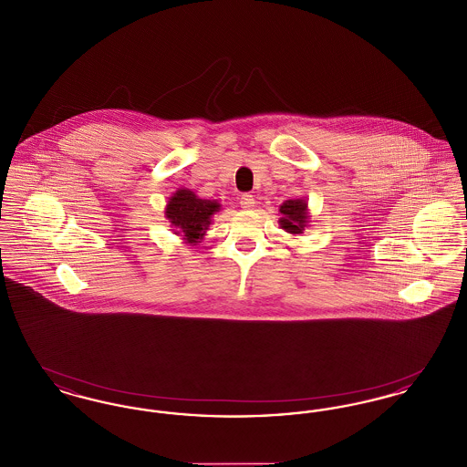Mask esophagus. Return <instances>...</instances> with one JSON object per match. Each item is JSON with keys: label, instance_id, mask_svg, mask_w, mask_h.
I'll use <instances>...</instances> for the list:
<instances>
[{"label": "esophagus", "instance_id": "34e87169", "mask_svg": "<svg viewBox=\"0 0 467 467\" xmlns=\"http://www.w3.org/2000/svg\"><path fill=\"white\" fill-rule=\"evenodd\" d=\"M240 204H242V208H244V210H250V208L255 204V200H254V196H252V194H242V198H240Z\"/></svg>", "mask_w": 467, "mask_h": 467}]
</instances>
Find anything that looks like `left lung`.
I'll return each instance as SVG.
<instances>
[{
  "label": "left lung",
  "mask_w": 467,
  "mask_h": 467,
  "mask_svg": "<svg viewBox=\"0 0 467 467\" xmlns=\"http://www.w3.org/2000/svg\"><path fill=\"white\" fill-rule=\"evenodd\" d=\"M280 225L290 234H301L308 223V204L305 200H287L280 206Z\"/></svg>",
  "instance_id": "1"
}]
</instances>
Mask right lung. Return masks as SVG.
Here are the masks:
<instances>
[{
	"mask_svg": "<svg viewBox=\"0 0 467 467\" xmlns=\"http://www.w3.org/2000/svg\"><path fill=\"white\" fill-rule=\"evenodd\" d=\"M219 210V201L201 200L189 189H178L166 204V219L175 227V234L183 236L187 244H196Z\"/></svg>",
	"mask_w": 467,
	"mask_h": 467,
	"instance_id": "add662e5",
	"label": "right lung"
}]
</instances>
